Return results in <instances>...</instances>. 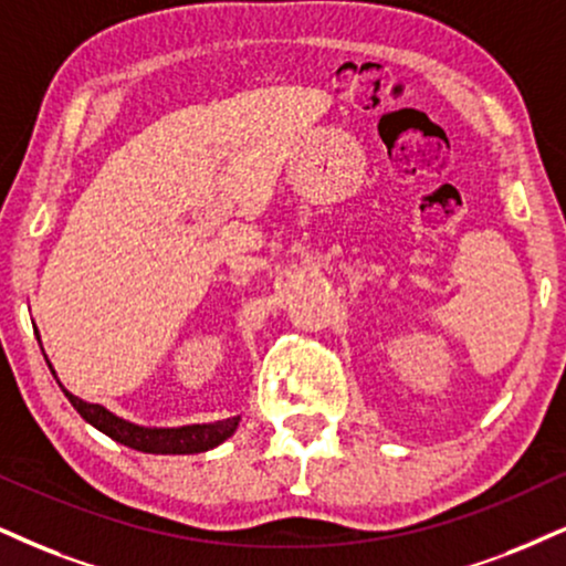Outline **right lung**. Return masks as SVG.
Listing matches in <instances>:
<instances>
[{"label": "right lung", "instance_id": "right-lung-1", "mask_svg": "<svg viewBox=\"0 0 566 566\" xmlns=\"http://www.w3.org/2000/svg\"><path fill=\"white\" fill-rule=\"evenodd\" d=\"M39 333V331H36ZM49 365V359H46ZM52 369V365H49ZM54 375V369H52ZM60 382V380H57ZM62 394L67 396V401L78 409V415L88 424H94L96 430H102L104 436H109L113 441L128 446V449L144 451V453H201L214 449L222 441H228L239 428L241 417H228V420L218 422H205V424H180V428H144V424L128 422L123 417L113 415L109 409H104L102 403H88L73 396L65 386H60Z\"/></svg>", "mask_w": 566, "mask_h": 566}]
</instances>
